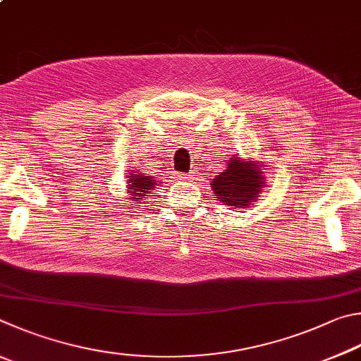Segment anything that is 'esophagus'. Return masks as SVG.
Here are the masks:
<instances>
[{
    "label": "esophagus",
    "mask_w": 361,
    "mask_h": 361,
    "mask_svg": "<svg viewBox=\"0 0 361 361\" xmlns=\"http://www.w3.org/2000/svg\"><path fill=\"white\" fill-rule=\"evenodd\" d=\"M180 179L185 182H193V179H197V177H195L193 173H190V174H180Z\"/></svg>",
    "instance_id": "obj_1"
}]
</instances>
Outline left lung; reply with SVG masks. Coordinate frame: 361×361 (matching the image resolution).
Segmentation results:
<instances>
[{"instance_id":"obj_1","label":"left lung","mask_w":361,"mask_h":361,"mask_svg":"<svg viewBox=\"0 0 361 361\" xmlns=\"http://www.w3.org/2000/svg\"><path fill=\"white\" fill-rule=\"evenodd\" d=\"M264 187H267V179H264L263 163L252 158H241L236 154L226 161L224 173L211 180L214 198L235 209L239 207L247 209L250 204L257 203Z\"/></svg>"}]
</instances>
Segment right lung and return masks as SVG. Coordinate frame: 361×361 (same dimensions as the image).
Instances as JSON below:
<instances>
[{
  "instance_id": "1",
  "label": "right lung",
  "mask_w": 361,
  "mask_h": 361,
  "mask_svg": "<svg viewBox=\"0 0 361 361\" xmlns=\"http://www.w3.org/2000/svg\"><path fill=\"white\" fill-rule=\"evenodd\" d=\"M125 179L126 197L122 201H126V203H120V206L130 204V207L142 209V206L149 203V197L157 185V179L141 169H136L135 166L125 171Z\"/></svg>"
}]
</instances>
